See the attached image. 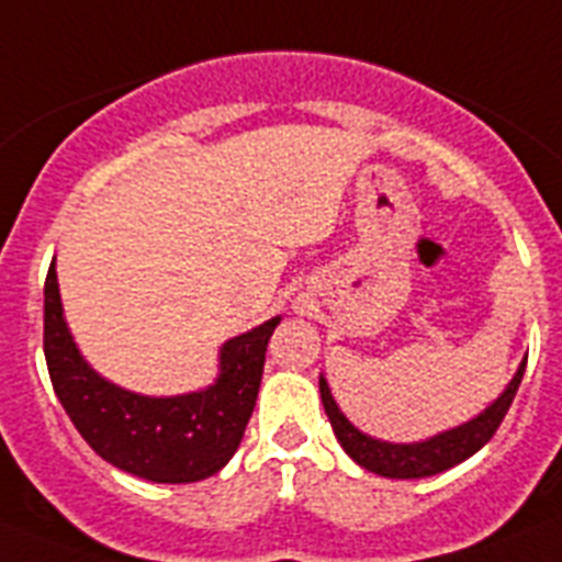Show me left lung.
Here are the masks:
<instances>
[{
    "label": "left lung",
    "mask_w": 562,
    "mask_h": 562,
    "mask_svg": "<svg viewBox=\"0 0 562 562\" xmlns=\"http://www.w3.org/2000/svg\"><path fill=\"white\" fill-rule=\"evenodd\" d=\"M524 371L526 357L513 380L506 382V389L481 414L461 422L456 428L439 430V434L419 441H385L371 434H362L355 422L340 411L324 374H321L317 385H321V400H324V411L331 422V430H335L340 448L349 453L351 461H357L369 473L382 475V479H428V475L445 473L450 467L467 461L493 439L506 411L513 405L515 394H518Z\"/></svg>",
    "instance_id": "8db88e82"
}]
</instances>
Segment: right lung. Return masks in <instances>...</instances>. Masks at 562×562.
I'll return each instance as SVG.
<instances>
[{
	"mask_svg": "<svg viewBox=\"0 0 562 562\" xmlns=\"http://www.w3.org/2000/svg\"><path fill=\"white\" fill-rule=\"evenodd\" d=\"M270 317L222 342L205 389L173 396L128 391L89 366L64 317L56 261L44 281V357L58 402L103 461L154 484H191L220 473L241 445L265 374Z\"/></svg>",
	"mask_w": 562,
	"mask_h": 562,
	"instance_id": "1",
	"label": "right lung"
}]
</instances>
